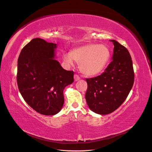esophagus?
I'll use <instances>...</instances> for the list:
<instances>
[{"instance_id": "34e87169", "label": "esophagus", "mask_w": 152, "mask_h": 152, "mask_svg": "<svg viewBox=\"0 0 152 152\" xmlns=\"http://www.w3.org/2000/svg\"><path fill=\"white\" fill-rule=\"evenodd\" d=\"M74 80H75L76 82L78 81V80L80 79V78L79 77V76H78V75H77V74H74Z\"/></svg>"}]
</instances>
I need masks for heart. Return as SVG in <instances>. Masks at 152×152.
<instances>
[{"instance_id":"obj_1","label":"heart","mask_w":152,"mask_h":152,"mask_svg":"<svg viewBox=\"0 0 152 152\" xmlns=\"http://www.w3.org/2000/svg\"><path fill=\"white\" fill-rule=\"evenodd\" d=\"M110 57V51L105 45L88 44L75 48L70 53L65 54L64 59L70 64L74 61H77L80 71L84 75L94 76L102 72Z\"/></svg>"}]
</instances>
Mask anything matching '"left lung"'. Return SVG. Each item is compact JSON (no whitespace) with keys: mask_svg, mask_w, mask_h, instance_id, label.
Segmentation results:
<instances>
[{"mask_svg":"<svg viewBox=\"0 0 152 152\" xmlns=\"http://www.w3.org/2000/svg\"><path fill=\"white\" fill-rule=\"evenodd\" d=\"M112 62L104 72L95 78L86 79V99L91 110L106 115L115 111L125 101L133 88V61L127 48L115 40Z\"/></svg>","mask_w":152,"mask_h":152,"instance_id":"1","label":"left lung"}]
</instances>
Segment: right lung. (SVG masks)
I'll use <instances>...</instances> for the list:
<instances>
[{"instance_id":"obj_1","label":"right lung","mask_w":152,"mask_h":152,"mask_svg":"<svg viewBox=\"0 0 152 152\" xmlns=\"http://www.w3.org/2000/svg\"><path fill=\"white\" fill-rule=\"evenodd\" d=\"M57 46L34 38L23 48L18 61L19 92L32 108L46 115L61 111L63 90L74 82L73 71L64 70L56 59Z\"/></svg>"}]
</instances>
